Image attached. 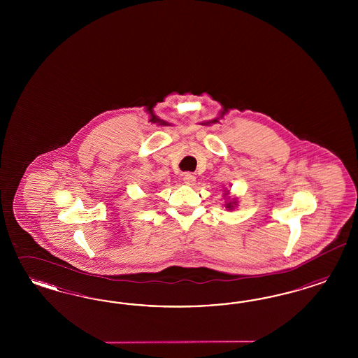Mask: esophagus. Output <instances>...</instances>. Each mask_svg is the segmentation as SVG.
Listing matches in <instances>:
<instances>
[{
  "instance_id": "1",
  "label": "esophagus",
  "mask_w": 358,
  "mask_h": 358,
  "mask_svg": "<svg viewBox=\"0 0 358 358\" xmlns=\"http://www.w3.org/2000/svg\"><path fill=\"white\" fill-rule=\"evenodd\" d=\"M184 182L189 186H193L195 184V176L192 173H186L184 176Z\"/></svg>"
}]
</instances>
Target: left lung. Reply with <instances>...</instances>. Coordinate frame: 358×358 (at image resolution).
Wrapping results in <instances>:
<instances>
[{
    "mask_svg": "<svg viewBox=\"0 0 358 358\" xmlns=\"http://www.w3.org/2000/svg\"><path fill=\"white\" fill-rule=\"evenodd\" d=\"M227 207H228V208H231V207H234V206H232V203H231V202H229V203H228V205H227Z\"/></svg>",
    "mask_w": 358,
    "mask_h": 358,
    "instance_id": "1",
    "label": "left lung"
}]
</instances>
